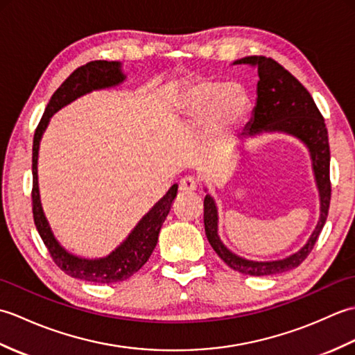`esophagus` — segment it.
<instances>
[{
    "mask_svg": "<svg viewBox=\"0 0 355 355\" xmlns=\"http://www.w3.org/2000/svg\"><path fill=\"white\" fill-rule=\"evenodd\" d=\"M197 187H198L197 180H195L193 177H184L182 182H180V191L184 192V193L193 192L195 189H197Z\"/></svg>",
    "mask_w": 355,
    "mask_h": 355,
    "instance_id": "obj_1",
    "label": "esophagus"
}]
</instances>
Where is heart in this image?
I'll return each mask as SVG.
<instances>
[{
    "label": "heart",
    "instance_id": "heart-1",
    "mask_svg": "<svg viewBox=\"0 0 355 355\" xmlns=\"http://www.w3.org/2000/svg\"><path fill=\"white\" fill-rule=\"evenodd\" d=\"M248 111L245 89L235 82L221 84L200 79L186 89L183 112L193 120H207L216 137H225L243 123Z\"/></svg>",
    "mask_w": 355,
    "mask_h": 355
}]
</instances>
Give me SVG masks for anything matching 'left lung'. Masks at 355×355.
<instances>
[{"label": "left lung", "instance_id": "obj_1", "mask_svg": "<svg viewBox=\"0 0 355 355\" xmlns=\"http://www.w3.org/2000/svg\"><path fill=\"white\" fill-rule=\"evenodd\" d=\"M235 64L256 65L259 74L258 102L253 111V119L247 125L241 141L252 139L263 131L288 132L302 140L310 148L315 182L319 186L320 221L304 248L291 254L290 258L273 262L247 261L224 247L218 236L216 206L210 195H206L205 198V230L210 245L230 268L250 276L277 275L299 267L306 259L325 225L331 201L328 131L325 119L320 114L311 94L281 64L266 56H248L239 59Z\"/></svg>", "mask_w": 355, "mask_h": 355}]
</instances>
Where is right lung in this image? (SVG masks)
I'll return each instance as SVG.
<instances>
[{"instance_id":"obj_1","label":"right lung","mask_w":355,"mask_h":355,"mask_svg":"<svg viewBox=\"0 0 355 355\" xmlns=\"http://www.w3.org/2000/svg\"><path fill=\"white\" fill-rule=\"evenodd\" d=\"M125 76L120 71V64L114 61H92L74 70L67 78L62 85L53 93L50 102L47 103L44 114L36 126L33 135V155H32V173H33V186H32V210L35 225L40 233L45 247L55 261L56 266L64 273L71 277L82 279L87 282L94 284H114L130 279L134 273L145 266L149 259L150 253L157 245L158 232L168 216L173 200L177 197L178 186L173 184L168 193L149 210V214L141 218V221L135 225L131 235L126 238L125 243L116 248L107 258L102 259H80L67 253L64 248L58 244L45 220L44 210L40 201V189H37V149H40V140L42 132L53 112H56L64 105L70 103L76 97L89 93L92 89L107 88L120 84Z\"/></svg>"}]
</instances>
